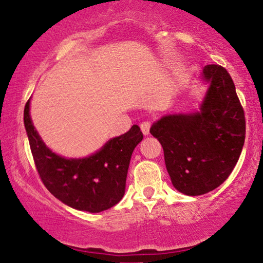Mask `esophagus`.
<instances>
[{
  "mask_svg": "<svg viewBox=\"0 0 263 263\" xmlns=\"http://www.w3.org/2000/svg\"><path fill=\"white\" fill-rule=\"evenodd\" d=\"M140 128H141V132L143 135H148L149 134V128H151V122L145 121L140 124Z\"/></svg>",
  "mask_w": 263,
  "mask_h": 263,
  "instance_id": "esophagus-1",
  "label": "esophagus"
}]
</instances>
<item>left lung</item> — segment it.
I'll list each match as a JSON object with an SVG mask.
<instances>
[{"label":"left lung","instance_id":"obj_1","mask_svg":"<svg viewBox=\"0 0 263 263\" xmlns=\"http://www.w3.org/2000/svg\"><path fill=\"white\" fill-rule=\"evenodd\" d=\"M201 79L210 84L200 111L166 115L151 127L164 149L166 170L178 192L203 195L231 174L246 139V117L231 77L208 64Z\"/></svg>","mask_w":263,"mask_h":263}]
</instances>
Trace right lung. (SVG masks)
<instances>
[{"mask_svg":"<svg viewBox=\"0 0 263 263\" xmlns=\"http://www.w3.org/2000/svg\"><path fill=\"white\" fill-rule=\"evenodd\" d=\"M24 123L38 174L56 199L75 210L91 213L109 210L120 202L125 192L132 153L143 139L138 125L110 139L92 156L67 159L43 142L32 123L30 99L25 105Z\"/></svg>","mask_w":263,"mask_h":263,"instance_id":"obj_1","label":"right lung"}]
</instances>
